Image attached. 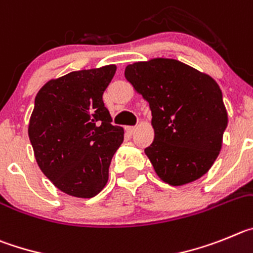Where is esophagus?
Wrapping results in <instances>:
<instances>
[{
  "label": "esophagus",
  "mask_w": 253,
  "mask_h": 253,
  "mask_svg": "<svg viewBox=\"0 0 253 253\" xmlns=\"http://www.w3.org/2000/svg\"><path fill=\"white\" fill-rule=\"evenodd\" d=\"M136 129H137V127L136 126H131V127H127V131H128V133H133V132L136 131Z\"/></svg>",
  "instance_id": "esophagus-1"
}]
</instances>
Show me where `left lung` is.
<instances>
[{"label": "left lung", "instance_id": "left-lung-1", "mask_svg": "<svg viewBox=\"0 0 253 253\" xmlns=\"http://www.w3.org/2000/svg\"><path fill=\"white\" fill-rule=\"evenodd\" d=\"M125 77L149 102L155 136L145 154L158 176L180 186L208 172L222 149L228 124L217 82L166 58L127 65Z\"/></svg>", "mask_w": 253, "mask_h": 253}]
</instances>
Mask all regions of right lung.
Here are the masks:
<instances>
[{
	"label": "right lung",
	"mask_w": 253,
	"mask_h": 253,
	"mask_svg": "<svg viewBox=\"0 0 253 253\" xmlns=\"http://www.w3.org/2000/svg\"><path fill=\"white\" fill-rule=\"evenodd\" d=\"M117 67L68 73L42 85L29 122L39 168L59 190L93 198L108 181L111 160L124 142L113 126L103 93Z\"/></svg>",
	"instance_id": "1"
}]
</instances>
